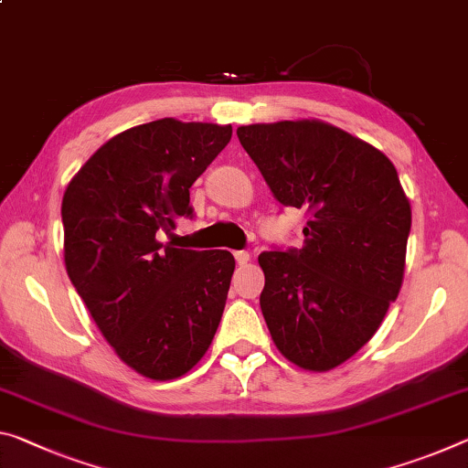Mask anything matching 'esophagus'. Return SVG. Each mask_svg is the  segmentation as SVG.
Masks as SVG:
<instances>
[{"mask_svg":"<svg viewBox=\"0 0 468 468\" xmlns=\"http://www.w3.org/2000/svg\"><path fill=\"white\" fill-rule=\"evenodd\" d=\"M235 261H237V264L239 266H243V264H248L250 262V254L248 251H243V250H239V251H235Z\"/></svg>","mask_w":468,"mask_h":468,"instance_id":"esophagus-1","label":"esophagus"}]
</instances>
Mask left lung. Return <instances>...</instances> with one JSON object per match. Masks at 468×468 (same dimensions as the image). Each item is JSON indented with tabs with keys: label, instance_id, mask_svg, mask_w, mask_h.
<instances>
[{
	"label": "left lung",
	"instance_id": "8db88e82",
	"mask_svg": "<svg viewBox=\"0 0 468 468\" xmlns=\"http://www.w3.org/2000/svg\"><path fill=\"white\" fill-rule=\"evenodd\" d=\"M283 206L303 207V246L258 256L261 308L279 352L331 370L379 329L404 279L410 202L388 155L323 121L237 129Z\"/></svg>",
	"mask_w": 468,
	"mask_h": 468
}]
</instances>
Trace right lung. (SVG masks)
<instances>
[{
    "label": "right lung",
    "instance_id": "1",
    "mask_svg": "<svg viewBox=\"0 0 468 468\" xmlns=\"http://www.w3.org/2000/svg\"><path fill=\"white\" fill-rule=\"evenodd\" d=\"M231 124H139L106 141L62 199L64 262L101 335L124 365L176 379L210 347L235 258L158 241L194 217L189 187L231 141Z\"/></svg>",
    "mask_w": 468,
    "mask_h": 468
}]
</instances>
